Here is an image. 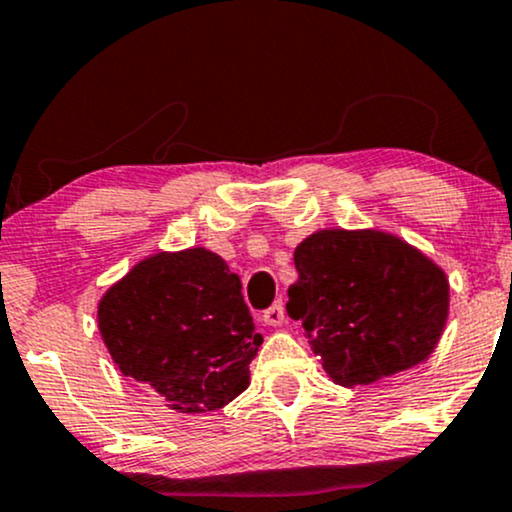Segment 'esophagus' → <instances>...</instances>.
<instances>
[{"label":"esophagus","mask_w":512,"mask_h":512,"mask_svg":"<svg viewBox=\"0 0 512 512\" xmlns=\"http://www.w3.org/2000/svg\"><path fill=\"white\" fill-rule=\"evenodd\" d=\"M262 320L267 322V325H272V327H281V325H284V320H286V313H284V303H281V301H276V303L272 305V308H267V310H264Z\"/></svg>","instance_id":"1"}]
</instances>
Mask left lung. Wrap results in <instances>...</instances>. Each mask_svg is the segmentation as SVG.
<instances>
[{"mask_svg": "<svg viewBox=\"0 0 512 512\" xmlns=\"http://www.w3.org/2000/svg\"><path fill=\"white\" fill-rule=\"evenodd\" d=\"M298 281L286 310L344 387L424 363L445 330L448 276L414 245L383 231L325 228L293 252Z\"/></svg>", "mask_w": 512, "mask_h": 512, "instance_id": "1", "label": "left lung"}]
</instances>
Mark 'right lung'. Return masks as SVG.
I'll return each mask as SVG.
<instances>
[{
  "mask_svg": "<svg viewBox=\"0 0 512 512\" xmlns=\"http://www.w3.org/2000/svg\"><path fill=\"white\" fill-rule=\"evenodd\" d=\"M98 330L122 375L180 414L233 402L262 344L238 274L207 248L134 264L98 301Z\"/></svg>",
  "mask_w": 512,
  "mask_h": 512,
  "instance_id": "right-lung-1",
  "label": "right lung"
}]
</instances>
